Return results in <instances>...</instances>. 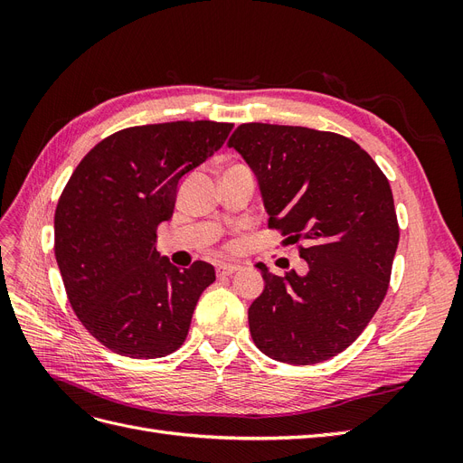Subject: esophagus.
<instances>
[{"instance_id":"esophagus-1","label":"esophagus","mask_w":463,"mask_h":463,"mask_svg":"<svg viewBox=\"0 0 463 463\" xmlns=\"http://www.w3.org/2000/svg\"><path fill=\"white\" fill-rule=\"evenodd\" d=\"M241 266L235 264V262H223V264H218L216 266V272L218 276H232L235 272H240Z\"/></svg>"}]
</instances>
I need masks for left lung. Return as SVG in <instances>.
Masks as SVG:
<instances>
[{"label":"left lung","mask_w":463,"mask_h":463,"mask_svg":"<svg viewBox=\"0 0 463 463\" xmlns=\"http://www.w3.org/2000/svg\"><path fill=\"white\" fill-rule=\"evenodd\" d=\"M253 170L269 228L301 243L307 272H262L249 328L264 355L313 365L338 355L381 307L400 228L386 175L352 138L243 123L228 141Z\"/></svg>","instance_id":"1"}]
</instances>
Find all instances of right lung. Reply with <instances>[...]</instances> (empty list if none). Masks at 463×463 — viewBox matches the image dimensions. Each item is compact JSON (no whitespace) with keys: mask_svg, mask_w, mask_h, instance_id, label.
Returning a JSON list of instances; mask_svg holds the SVG:
<instances>
[{"mask_svg":"<svg viewBox=\"0 0 463 463\" xmlns=\"http://www.w3.org/2000/svg\"><path fill=\"white\" fill-rule=\"evenodd\" d=\"M233 125H141L98 143L55 208V260L75 315L114 354L156 359L185 342L214 266L179 270L156 253L181 177L226 143Z\"/></svg>","mask_w":463,"mask_h":463,"instance_id":"right-lung-1","label":"right lung"}]
</instances>
